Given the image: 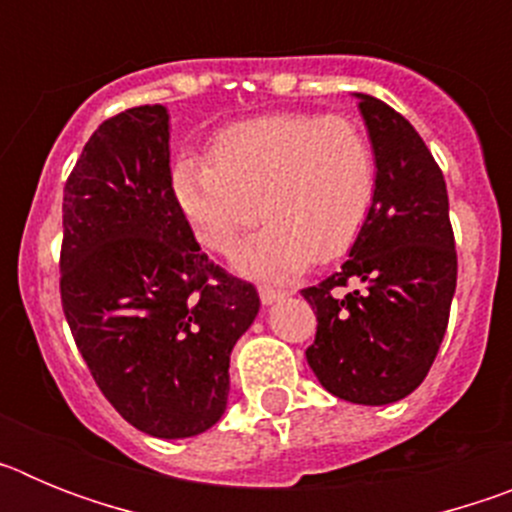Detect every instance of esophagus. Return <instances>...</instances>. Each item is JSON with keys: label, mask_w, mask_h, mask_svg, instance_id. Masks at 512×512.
Masks as SVG:
<instances>
[{"label": "esophagus", "mask_w": 512, "mask_h": 512, "mask_svg": "<svg viewBox=\"0 0 512 512\" xmlns=\"http://www.w3.org/2000/svg\"><path fill=\"white\" fill-rule=\"evenodd\" d=\"M287 295H289V292H284V289H271V287H261L259 289V297H261V302H264V305H274V302L284 300Z\"/></svg>", "instance_id": "1"}]
</instances>
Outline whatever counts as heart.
Listing matches in <instances>:
<instances>
[{
  "label": "heart",
  "instance_id": "1",
  "mask_svg": "<svg viewBox=\"0 0 512 512\" xmlns=\"http://www.w3.org/2000/svg\"><path fill=\"white\" fill-rule=\"evenodd\" d=\"M171 189L197 241L217 253L264 215L269 223L235 251V266L289 279L354 246L377 197V158L346 117L261 115L220 130L210 161L179 158Z\"/></svg>",
  "mask_w": 512,
  "mask_h": 512
}]
</instances>
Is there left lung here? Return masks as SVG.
<instances>
[{"label":"left lung","instance_id":"left-lung-1","mask_svg":"<svg viewBox=\"0 0 512 512\" xmlns=\"http://www.w3.org/2000/svg\"><path fill=\"white\" fill-rule=\"evenodd\" d=\"M377 158V197L348 261L302 297L318 315L307 364L330 395L390 405L418 390L449 325L456 289L446 182L400 112L354 94ZM360 287L346 298L335 289Z\"/></svg>","mask_w":512,"mask_h":512}]
</instances>
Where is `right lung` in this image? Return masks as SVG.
Masks as SVG:
<instances>
[{
	"label": "right lung",
	"instance_id": "1",
	"mask_svg": "<svg viewBox=\"0 0 512 512\" xmlns=\"http://www.w3.org/2000/svg\"><path fill=\"white\" fill-rule=\"evenodd\" d=\"M169 138L164 104L94 130L63 187L61 302L112 408L148 436L189 438L223 418L230 351L261 302L194 241Z\"/></svg>",
	"mask_w": 512,
	"mask_h": 512
}]
</instances>
